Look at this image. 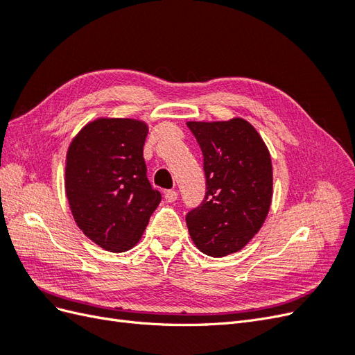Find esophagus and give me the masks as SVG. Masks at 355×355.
Masks as SVG:
<instances>
[{
    "label": "esophagus",
    "instance_id": "1",
    "mask_svg": "<svg viewBox=\"0 0 355 355\" xmlns=\"http://www.w3.org/2000/svg\"><path fill=\"white\" fill-rule=\"evenodd\" d=\"M164 198L167 202H173L178 200V192L176 191H164Z\"/></svg>",
    "mask_w": 355,
    "mask_h": 355
}]
</instances>
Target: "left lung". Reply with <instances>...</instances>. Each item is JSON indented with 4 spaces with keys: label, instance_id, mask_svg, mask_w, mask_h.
I'll use <instances>...</instances> for the list:
<instances>
[{
    "label": "left lung",
    "instance_id": "left-lung-1",
    "mask_svg": "<svg viewBox=\"0 0 355 355\" xmlns=\"http://www.w3.org/2000/svg\"><path fill=\"white\" fill-rule=\"evenodd\" d=\"M204 157L206 196L187 214L192 241L213 257L241 250L261 230L272 200L271 155L243 118L188 121Z\"/></svg>",
    "mask_w": 355,
    "mask_h": 355
}]
</instances>
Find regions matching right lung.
Instances as JSON below:
<instances>
[{"instance_id": "obj_1", "label": "right lung", "mask_w": 355, "mask_h": 355, "mask_svg": "<svg viewBox=\"0 0 355 355\" xmlns=\"http://www.w3.org/2000/svg\"><path fill=\"white\" fill-rule=\"evenodd\" d=\"M146 135L144 121L98 118L68 148L65 191L72 216L105 250H130L161 201L146 178Z\"/></svg>"}]
</instances>
